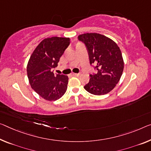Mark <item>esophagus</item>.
I'll return each instance as SVG.
<instances>
[{
  "label": "esophagus",
  "mask_w": 151,
  "mask_h": 151,
  "mask_svg": "<svg viewBox=\"0 0 151 151\" xmlns=\"http://www.w3.org/2000/svg\"><path fill=\"white\" fill-rule=\"evenodd\" d=\"M71 75L73 76H80V73H71Z\"/></svg>",
  "instance_id": "1"
}]
</instances>
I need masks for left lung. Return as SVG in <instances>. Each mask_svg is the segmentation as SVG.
Wrapping results in <instances>:
<instances>
[{
    "instance_id": "obj_1",
    "label": "left lung",
    "mask_w": 151,
    "mask_h": 151,
    "mask_svg": "<svg viewBox=\"0 0 151 151\" xmlns=\"http://www.w3.org/2000/svg\"><path fill=\"white\" fill-rule=\"evenodd\" d=\"M78 40L85 45L90 65L96 64L97 73L90 75L83 88L90 94L103 95L114 88L124 70V60L119 46L114 41L96 33L83 34Z\"/></svg>"
}]
</instances>
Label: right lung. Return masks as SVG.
<instances>
[{"label":"right lung","mask_w":151,"mask_h":151,"mask_svg":"<svg viewBox=\"0 0 151 151\" xmlns=\"http://www.w3.org/2000/svg\"><path fill=\"white\" fill-rule=\"evenodd\" d=\"M69 44V38H46L39 44L29 58L27 66L29 83L32 89L46 101L59 99L68 88V76L55 75L52 69L57 68L60 57Z\"/></svg>","instance_id":"obj_1"}]
</instances>
